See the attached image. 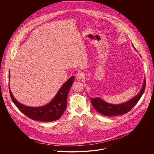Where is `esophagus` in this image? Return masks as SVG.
<instances>
[{
	"label": "esophagus",
	"instance_id": "obj_1",
	"mask_svg": "<svg viewBox=\"0 0 154 154\" xmlns=\"http://www.w3.org/2000/svg\"><path fill=\"white\" fill-rule=\"evenodd\" d=\"M75 77L77 80H82V79H84V74L82 73H79L76 74Z\"/></svg>",
	"mask_w": 154,
	"mask_h": 154
}]
</instances>
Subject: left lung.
<instances>
[{"instance_id": "1", "label": "left lung", "mask_w": 154, "mask_h": 154, "mask_svg": "<svg viewBox=\"0 0 154 154\" xmlns=\"http://www.w3.org/2000/svg\"><path fill=\"white\" fill-rule=\"evenodd\" d=\"M132 45L134 49L136 50L133 44H132ZM145 88L146 79L144 78L142 87L139 93L128 101L121 104H111L109 103L106 102L98 97L94 98H91L89 97V98L94 108L102 115L109 117L117 116L125 114L132 109L137 104V103L139 102L140 99L144 92Z\"/></svg>"}]
</instances>
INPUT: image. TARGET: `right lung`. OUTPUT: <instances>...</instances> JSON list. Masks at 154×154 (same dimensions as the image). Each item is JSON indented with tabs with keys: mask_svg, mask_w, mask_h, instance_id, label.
I'll return each instance as SVG.
<instances>
[{
	"mask_svg": "<svg viewBox=\"0 0 154 154\" xmlns=\"http://www.w3.org/2000/svg\"><path fill=\"white\" fill-rule=\"evenodd\" d=\"M10 74L9 72V82ZM74 77H71L62 85L57 94L47 104L40 107H30L19 102L13 95L9 84L11 98L17 107L23 114L35 121L52 122L60 118L66 110L67 99L69 90L73 83Z\"/></svg>",
	"mask_w": 154,
	"mask_h": 154,
	"instance_id": "1",
	"label": "right lung"
}]
</instances>
